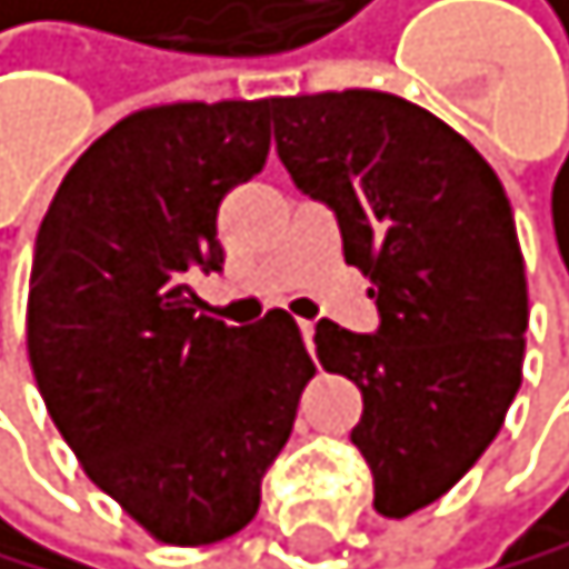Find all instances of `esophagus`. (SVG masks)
<instances>
[{
  "label": "esophagus",
  "instance_id": "34e87169",
  "mask_svg": "<svg viewBox=\"0 0 569 569\" xmlns=\"http://www.w3.org/2000/svg\"><path fill=\"white\" fill-rule=\"evenodd\" d=\"M301 333H305V343H308V351L315 355V322H301Z\"/></svg>",
  "mask_w": 569,
  "mask_h": 569
}]
</instances>
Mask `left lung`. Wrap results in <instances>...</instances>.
Returning a JSON list of instances; mask_svg holds the SVG:
<instances>
[{"label":"left lung","instance_id":"obj_1","mask_svg":"<svg viewBox=\"0 0 569 569\" xmlns=\"http://www.w3.org/2000/svg\"><path fill=\"white\" fill-rule=\"evenodd\" d=\"M272 124L279 160L333 207L343 258L372 279L380 333L322 319L315 348L362 390L351 441L376 512L405 520L483 456L523 380L527 276L509 197L470 139L401 96H279Z\"/></svg>","mask_w":569,"mask_h":569}]
</instances>
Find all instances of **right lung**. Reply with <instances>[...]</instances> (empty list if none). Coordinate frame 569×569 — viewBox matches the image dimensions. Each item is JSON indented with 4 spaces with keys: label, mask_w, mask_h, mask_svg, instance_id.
<instances>
[{
    "label": "right lung",
    "mask_w": 569,
    "mask_h": 569,
    "mask_svg": "<svg viewBox=\"0 0 569 569\" xmlns=\"http://www.w3.org/2000/svg\"><path fill=\"white\" fill-rule=\"evenodd\" d=\"M268 107L128 113L63 174L34 240L28 362L52 423L99 491L179 549L258 517L315 376L287 311L226 326L193 290L221 268V200L268 160Z\"/></svg>",
    "instance_id": "right-lung-1"
}]
</instances>
